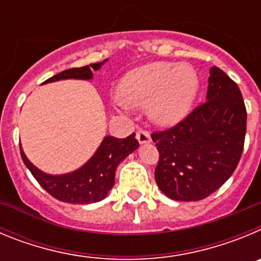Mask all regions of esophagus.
<instances>
[{"instance_id":"34e87169","label":"esophagus","mask_w":261,"mask_h":261,"mask_svg":"<svg viewBox=\"0 0 261 261\" xmlns=\"http://www.w3.org/2000/svg\"><path fill=\"white\" fill-rule=\"evenodd\" d=\"M136 137H137L140 144H147V142L151 141L150 135H149L147 130H145V129H138V132L136 133Z\"/></svg>"}]
</instances>
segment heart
<instances>
[{"label": "heart", "instance_id": "1", "mask_svg": "<svg viewBox=\"0 0 261 261\" xmlns=\"http://www.w3.org/2000/svg\"><path fill=\"white\" fill-rule=\"evenodd\" d=\"M199 87V75L190 64L150 62L124 75L119 86L121 99L116 100V107L126 111L129 106H147L154 123L172 125L188 114Z\"/></svg>", "mask_w": 261, "mask_h": 261}]
</instances>
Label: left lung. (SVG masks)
<instances>
[{"label": "left lung", "instance_id": "left-lung-1", "mask_svg": "<svg viewBox=\"0 0 261 261\" xmlns=\"http://www.w3.org/2000/svg\"><path fill=\"white\" fill-rule=\"evenodd\" d=\"M247 111L238 85L211 68L206 100L171 128L151 133L159 151L155 181L167 197L199 201L216 192L239 163Z\"/></svg>", "mask_w": 261, "mask_h": 261}]
</instances>
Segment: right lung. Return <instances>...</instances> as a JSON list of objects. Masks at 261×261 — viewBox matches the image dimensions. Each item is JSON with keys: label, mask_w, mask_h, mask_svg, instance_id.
<instances>
[{"label": "right lung", "mask_w": 261, "mask_h": 261, "mask_svg": "<svg viewBox=\"0 0 261 261\" xmlns=\"http://www.w3.org/2000/svg\"><path fill=\"white\" fill-rule=\"evenodd\" d=\"M107 60L96 64L71 68L59 74L48 78L47 82L60 80H91L93 71L98 70ZM140 146L132 133L125 138H116L107 136L102 141L98 150L84 166L70 174L49 175L40 171L30 162L20 147V155L26 167L31 171L32 176L50 196L60 201L69 204H91L100 201L108 195L115 184V171L119 163Z\"/></svg>", "instance_id": "obj_1"}]
</instances>
